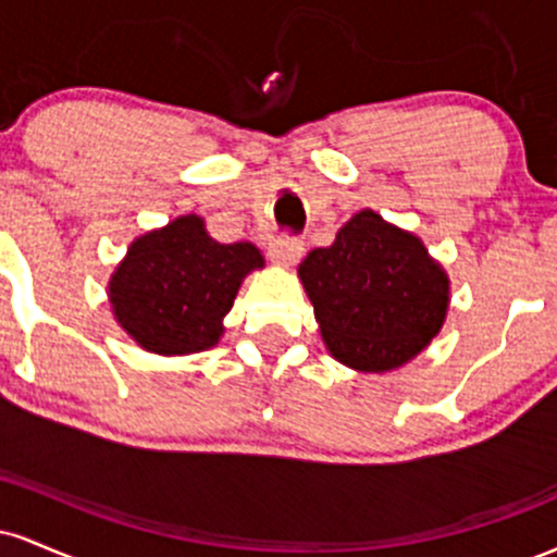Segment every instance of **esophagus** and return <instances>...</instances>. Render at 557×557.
Instances as JSON below:
<instances>
[{
	"instance_id": "34e87169",
	"label": "esophagus",
	"mask_w": 557,
	"mask_h": 557,
	"mask_svg": "<svg viewBox=\"0 0 557 557\" xmlns=\"http://www.w3.org/2000/svg\"><path fill=\"white\" fill-rule=\"evenodd\" d=\"M270 257L274 264L290 270L293 264H298L300 257H304V240L298 238H280L270 243Z\"/></svg>"
}]
</instances>
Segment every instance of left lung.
<instances>
[{"label":"left lung","instance_id":"8db88e82","mask_svg":"<svg viewBox=\"0 0 557 557\" xmlns=\"http://www.w3.org/2000/svg\"><path fill=\"white\" fill-rule=\"evenodd\" d=\"M330 356L385 374L413 361L443 330L450 277L419 235L361 209L327 248L298 267Z\"/></svg>","mask_w":557,"mask_h":557}]
</instances>
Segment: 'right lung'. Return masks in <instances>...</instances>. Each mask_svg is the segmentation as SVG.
Here are the masks:
<instances>
[{
  "label": "right lung",
  "instance_id": "obj_1",
  "mask_svg": "<svg viewBox=\"0 0 557 557\" xmlns=\"http://www.w3.org/2000/svg\"><path fill=\"white\" fill-rule=\"evenodd\" d=\"M253 270H264L253 243H220L203 216L183 214L127 246L107 298L114 322L140 348L190 356L220 343L227 311Z\"/></svg>",
  "mask_w": 557,
  "mask_h": 557
}]
</instances>
